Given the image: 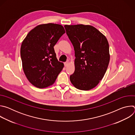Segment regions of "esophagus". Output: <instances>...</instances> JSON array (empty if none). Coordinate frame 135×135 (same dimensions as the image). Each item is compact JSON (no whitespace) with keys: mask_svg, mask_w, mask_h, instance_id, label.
<instances>
[{"mask_svg":"<svg viewBox=\"0 0 135 135\" xmlns=\"http://www.w3.org/2000/svg\"><path fill=\"white\" fill-rule=\"evenodd\" d=\"M68 64H69V62H68V61H66V62H65L64 63V65H65V67H67V66L68 65Z\"/></svg>","mask_w":135,"mask_h":135,"instance_id":"obj_1","label":"esophagus"}]
</instances>
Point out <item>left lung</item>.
Listing matches in <instances>:
<instances>
[{"instance_id": "8db88e82", "label": "left lung", "mask_w": 135, "mask_h": 135, "mask_svg": "<svg viewBox=\"0 0 135 135\" xmlns=\"http://www.w3.org/2000/svg\"><path fill=\"white\" fill-rule=\"evenodd\" d=\"M75 51V71L70 76L77 89L90 90L97 86L107 70L110 54L106 37L90 25H65Z\"/></svg>"}]
</instances>
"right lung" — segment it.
Instances as JSON below:
<instances>
[{
	"label": "right lung",
	"instance_id": "obj_1",
	"mask_svg": "<svg viewBox=\"0 0 135 135\" xmlns=\"http://www.w3.org/2000/svg\"><path fill=\"white\" fill-rule=\"evenodd\" d=\"M65 33L62 25H40L29 31L20 50L23 71L28 81L38 88L52 85L64 67L57 60L54 46Z\"/></svg>",
	"mask_w": 135,
	"mask_h": 135
}]
</instances>
